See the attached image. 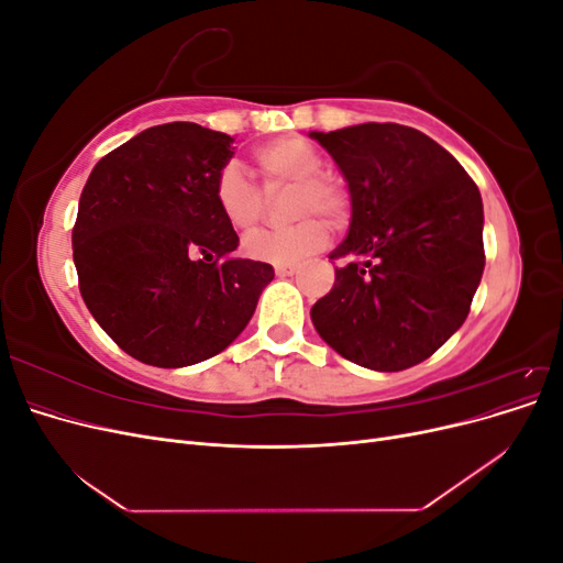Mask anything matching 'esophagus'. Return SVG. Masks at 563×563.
I'll return each mask as SVG.
<instances>
[{
  "label": "esophagus",
  "instance_id": "34e87169",
  "mask_svg": "<svg viewBox=\"0 0 563 563\" xmlns=\"http://www.w3.org/2000/svg\"><path fill=\"white\" fill-rule=\"evenodd\" d=\"M296 269H298V265H275L277 277H291V275H296Z\"/></svg>",
  "mask_w": 563,
  "mask_h": 563
}]
</instances>
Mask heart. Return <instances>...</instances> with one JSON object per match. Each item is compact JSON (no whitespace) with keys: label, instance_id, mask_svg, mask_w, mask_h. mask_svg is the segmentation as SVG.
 <instances>
[{"label":"heart","instance_id":"obj_1","mask_svg":"<svg viewBox=\"0 0 563 563\" xmlns=\"http://www.w3.org/2000/svg\"><path fill=\"white\" fill-rule=\"evenodd\" d=\"M253 162L263 176L266 192H279L294 185L291 216L302 218L298 223L279 230H261L244 240V253L253 261L291 265L305 255L317 253L329 242V228L317 216H323L331 225H345L350 218V192L335 176L321 174V152L298 135H279L253 147ZM213 199L220 216L234 232H249L261 223L267 207V197L258 183H253L244 168L230 162L216 174Z\"/></svg>","mask_w":563,"mask_h":563}]
</instances>
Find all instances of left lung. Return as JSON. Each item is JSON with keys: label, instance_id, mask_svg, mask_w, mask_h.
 Instances as JSON below:
<instances>
[{"label": "left lung", "instance_id": "1", "mask_svg": "<svg viewBox=\"0 0 563 563\" xmlns=\"http://www.w3.org/2000/svg\"><path fill=\"white\" fill-rule=\"evenodd\" d=\"M352 197L331 291L312 323L345 360L404 371L463 327L484 272L479 187L430 135L401 124L312 131Z\"/></svg>", "mask_w": 563, "mask_h": 563}]
</instances>
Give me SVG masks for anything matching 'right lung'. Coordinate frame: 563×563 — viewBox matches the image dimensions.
<instances>
[{
    "instance_id": "right-lung-1",
    "label": "right lung",
    "mask_w": 563,
    "mask_h": 563,
    "mask_svg": "<svg viewBox=\"0 0 563 563\" xmlns=\"http://www.w3.org/2000/svg\"><path fill=\"white\" fill-rule=\"evenodd\" d=\"M234 139L192 122L145 129L100 159L84 185L73 258L89 312L133 360L178 368L240 335L267 263L236 258L240 236L213 199Z\"/></svg>"
}]
</instances>
